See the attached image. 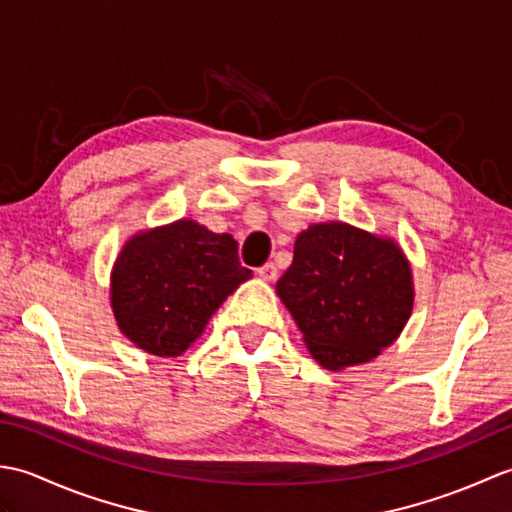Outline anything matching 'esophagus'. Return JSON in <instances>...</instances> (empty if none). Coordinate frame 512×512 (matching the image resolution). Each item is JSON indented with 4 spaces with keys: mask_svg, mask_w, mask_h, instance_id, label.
<instances>
[{
    "mask_svg": "<svg viewBox=\"0 0 512 512\" xmlns=\"http://www.w3.org/2000/svg\"><path fill=\"white\" fill-rule=\"evenodd\" d=\"M257 275L262 277L264 281H273L277 277V266L273 262H268L262 268H257Z\"/></svg>",
    "mask_w": 512,
    "mask_h": 512,
    "instance_id": "34e87169",
    "label": "esophagus"
}]
</instances>
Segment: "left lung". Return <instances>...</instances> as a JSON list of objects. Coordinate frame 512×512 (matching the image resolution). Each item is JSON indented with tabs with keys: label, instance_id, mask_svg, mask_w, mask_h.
I'll use <instances>...</instances> for the list:
<instances>
[{
	"label": "left lung",
	"instance_id": "obj_1",
	"mask_svg": "<svg viewBox=\"0 0 512 512\" xmlns=\"http://www.w3.org/2000/svg\"><path fill=\"white\" fill-rule=\"evenodd\" d=\"M277 295L314 361L343 369L372 361L398 339L413 308V281L394 239L325 222L299 233Z\"/></svg>",
	"mask_w": 512,
	"mask_h": 512
}]
</instances>
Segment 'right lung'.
I'll return each instance as SVG.
<instances>
[{"mask_svg": "<svg viewBox=\"0 0 512 512\" xmlns=\"http://www.w3.org/2000/svg\"><path fill=\"white\" fill-rule=\"evenodd\" d=\"M250 275L231 235L178 220L123 246L112 270V310L118 328L140 350L180 356Z\"/></svg>", "mask_w": 512, "mask_h": 512, "instance_id": "1", "label": "right lung"}]
</instances>
